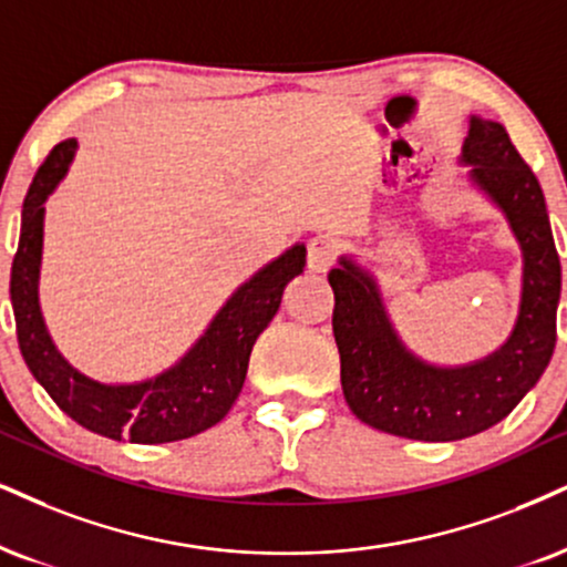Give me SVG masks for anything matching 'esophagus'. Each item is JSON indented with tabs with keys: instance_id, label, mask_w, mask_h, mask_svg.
I'll list each match as a JSON object with an SVG mask.
<instances>
[{
	"instance_id": "esophagus-1",
	"label": "esophagus",
	"mask_w": 567,
	"mask_h": 567,
	"mask_svg": "<svg viewBox=\"0 0 567 567\" xmlns=\"http://www.w3.org/2000/svg\"><path fill=\"white\" fill-rule=\"evenodd\" d=\"M337 260V239L331 236H316L307 247V268L310 272H326Z\"/></svg>"
}]
</instances>
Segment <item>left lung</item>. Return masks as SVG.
I'll list each match as a JSON object with an SVG mask.
<instances>
[{
	"mask_svg": "<svg viewBox=\"0 0 567 567\" xmlns=\"http://www.w3.org/2000/svg\"><path fill=\"white\" fill-rule=\"evenodd\" d=\"M457 163L471 167L467 186L505 218L520 249L518 316L497 349L463 365L423 360L391 320L375 262L347 251L328 272L349 410L373 429L415 442H457L492 429L536 386L557 341L563 276L539 181L505 125L481 115L467 117Z\"/></svg>",
	"mask_w": 567,
	"mask_h": 567,
	"instance_id": "obj_1",
	"label": "left lung"
}]
</instances>
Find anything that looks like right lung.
Wrapping results in <instances>:
<instances>
[{"mask_svg": "<svg viewBox=\"0 0 567 567\" xmlns=\"http://www.w3.org/2000/svg\"><path fill=\"white\" fill-rule=\"evenodd\" d=\"M75 152V138L54 146L23 202L18 255L10 272L20 354L58 408L100 436L115 442L128 439L134 444H165L197 436L220 423L239 396L251 347L281 307L286 286L305 270V244H291L284 255L236 286L199 339L173 365L128 383L91 379L54 344L39 299L44 205L68 176Z\"/></svg>", "mask_w": 567, "mask_h": 567, "instance_id": "obj_1", "label": "right lung"}]
</instances>
